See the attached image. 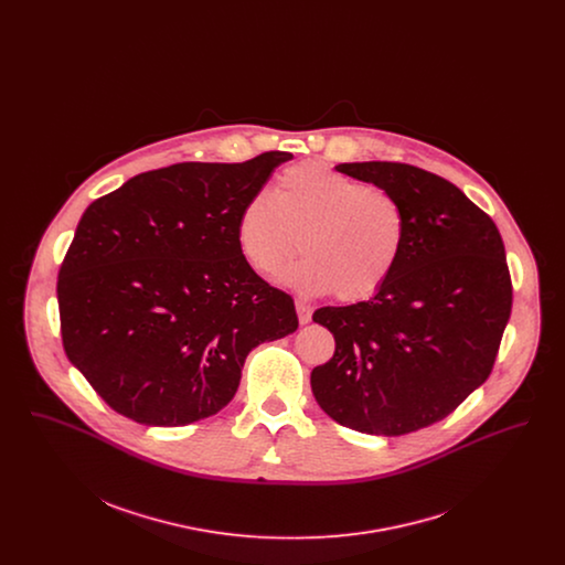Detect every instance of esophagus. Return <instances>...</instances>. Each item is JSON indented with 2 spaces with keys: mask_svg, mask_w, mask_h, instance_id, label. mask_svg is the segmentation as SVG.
<instances>
[{
  "mask_svg": "<svg viewBox=\"0 0 565 565\" xmlns=\"http://www.w3.org/2000/svg\"><path fill=\"white\" fill-rule=\"evenodd\" d=\"M296 313H298V322L309 323L311 322V313H313V309H311L307 302L296 300Z\"/></svg>",
  "mask_w": 565,
  "mask_h": 565,
  "instance_id": "obj_1",
  "label": "esophagus"
}]
</instances>
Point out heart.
<instances>
[{"mask_svg":"<svg viewBox=\"0 0 565 565\" xmlns=\"http://www.w3.org/2000/svg\"><path fill=\"white\" fill-rule=\"evenodd\" d=\"M302 242L305 258L286 281L305 295L358 300L376 292L398 267L406 214L387 190L320 162L286 169L270 194L243 205L237 243L249 267L277 277Z\"/></svg>","mask_w":565,"mask_h":565,"instance_id":"obj_1","label":"heart"}]
</instances>
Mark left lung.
<instances>
[{
    "instance_id": "obj_1",
    "label": "left lung",
    "mask_w": 565,
    "mask_h": 565,
    "mask_svg": "<svg viewBox=\"0 0 565 565\" xmlns=\"http://www.w3.org/2000/svg\"><path fill=\"white\" fill-rule=\"evenodd\" d=\"M337 171L392 192L406 214L403 258L371 300L322 307L334 337L311 390L351 430L401 436L463 403L493 369L512 284L493 220L456 184L404 162H341Z\"/></svg>"
}]
</instances>
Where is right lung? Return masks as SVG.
<instances>
[{"mask_svg": "<svg viewBox=\"0 0 565 565\" xmlns=\"http://www.w3.org/2000/svg\"><path fill=\"white\" fill-rule=\"evenodd\" d=\"M290 152L139 173L82 214L58 269L63 350L143 426H189L233 401L247 353L298 328L292 296L243 258V205Z\"/></svg>", "mask_w": 565, "mask_h": 565, "instance_id": "add662e5", "label": "right lung"}]
</instances>
